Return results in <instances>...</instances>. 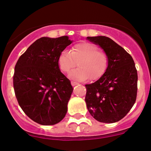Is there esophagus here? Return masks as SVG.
Segmentation results:
<instances>
[{"instance_id":"esophagus-1","label":"esophagus","mask_w":151,"mask_h":151,"mask_svg":"<svg viewBox=\"0 0 151 151\" xmlns=\"http://www.w3.org/2000/svg\"><path fill=\"white\" fill-rule=\"evenodd\" d=\"M71 85H72V86H75V85H78V83H77V82H74V81H71Z\"/></svg>"}]
</instances>
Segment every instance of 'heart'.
I'll use <instances>...</instances> for the list:
<instances>
[{
    "label": "heart",
    "instance_id": "b5f03b06",
    "mask_svg": "<svg viewBox=\"0 0 151 151\" xmlns=\"http://www.w3.org/2000/svg\"><path fill=\"white\" fill-rule=\"evenodd\" d=\"M60 70L69 73L78 65L79 68L71 71L69 77L73 80L84 81L98 80L104 75L109 64V55L99 50L97 45L90 42H80L74 45L69 53L63 51L57 58Z\"/></svg>",
    "mask_w": 151,
    "mask_h": 151
}]
</instances>
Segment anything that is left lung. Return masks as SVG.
I'll return each mask as SVG.
<instances>
[{
    "mask_svg": "<svg viewBox=\"0 0 151 151\" xmlns=\"http://www.w3.org/2000/svg\"><path fill=\"white\" fill-rule=\"evenodd\" d=\"M107 53L109 64L101 78L85 85V102L97 121L114 123L123 119L134 104L137 92V71L132 57L123 47L105 36L88 37Z\"/></svg>",
    "mask_w": 151,
    "mask_h": 151,
    "instance_id": "8db88e82",
    "label": "left lung"
}]
</instances>
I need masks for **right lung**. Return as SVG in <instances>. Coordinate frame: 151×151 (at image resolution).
<instances>
[{
    "mask_svg": "<svg viewBox=\"0 0 151 151\" xmlns=\"http://www.w3.org/2000/svg\"><path fill=\"white\" fill-rule=\"evenodd\" d=\"M71 42L67 36L41 37L16 63L13 77L16 98L25 114L40 124H55L67 112L73 88L60 71L57 58Z\"/></svg>",
    "mask_w": 151,
    "mask_h": 151,
    "instance_id": "1",
    "label": "right lung"
}]
</instances>
